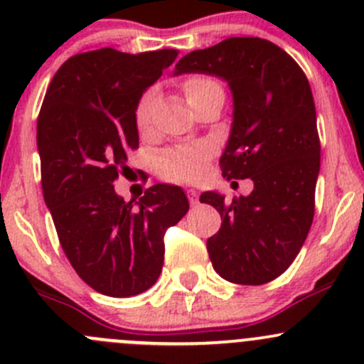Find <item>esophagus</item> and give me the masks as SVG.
<instances>
[{
  "label": "esophagus",
  "mask_w": 364,
  "mask_h": 364,
  "mask_svg": "<svg viewBox=\"0 0 364 364\" xmlns=\"http://www.w3.org/2000/svg\"><path fill=\"white\" fill-rule=\"evenodd\" d=\"M188 200H190V205H192V208H196L197 204H199V199H197V192L193 188H190L188 192Z\"/></svg>",
  "instance_id": "1"
}]
</instances>
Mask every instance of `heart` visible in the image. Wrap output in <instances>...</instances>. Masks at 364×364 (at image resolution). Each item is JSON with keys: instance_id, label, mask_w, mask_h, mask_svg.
<instances>
[{"instance_id": "obj_1", "label": "heart", "mask_w": 364, "mask_h": 364, "mask_svg": "<svg viewBox=\"0 0 364 364\" xmlns=\"http://www.w3.org/2000/svg\"><path fill=\"white\" fill-rule=\"evenodd\" d=\"M215 90H222L216 80L209 77H188L183 82V93H185L186 102L190 107L197 104L200 98ZM156 91L146 90L141 95L134 109V121L135 128L139 134H146L151 127L153 117V105H155ZM213 159V151L208 146L203 144H188V146H176V148L167 149L161 155L160 160V176L167 181H179V183H193L204 178L205 171L209 167V161Z\"/></svg>"}]
</instances>
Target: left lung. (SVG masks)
Instances as JSON below:
<instances>
[{"label":"left lung","instance_id":"8db88e82","mask_svg":"<svg viewBox=\"0 0 364 364\" xmlns=\"http://www.w3.org/2000/svg\"><path fill=\"white\" fill-rule=\"evenodd\" d=\"M188 72L229 82L234 121L220 168L227 179L253 181L248 197L200 196L222 216L209 259L227 282L267 284L294 262L314 222L321 141L310 84L284 49L257 36L186 54L176 75Z\"/></svg>","mask_w":364,"mask_h":364}]
</instances>
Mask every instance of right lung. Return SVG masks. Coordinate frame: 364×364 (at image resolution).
Returning <instances> with one entry per match:
<instances>
[{
    "label": "right lung",
    "instance_id": "obj_1",
    "mask_svg": "<svg viewBox=\"0 0 364 364\" xmlns=\"http://www.w3.org/2000/svg\"><path fill=\"white\" fill-rule=\"evenodd\" d=\"M178 50L105 49L68 58L54 73L38 121L42 192L60 245L97 292L130 297L155 285L164 234L188 211L179 186L155 185L134 203L114 192L127 155L139 148L134 109Z\"/></svg>",
    "mask_w": 364,
    "mask_h": 364
}]
</instances>
